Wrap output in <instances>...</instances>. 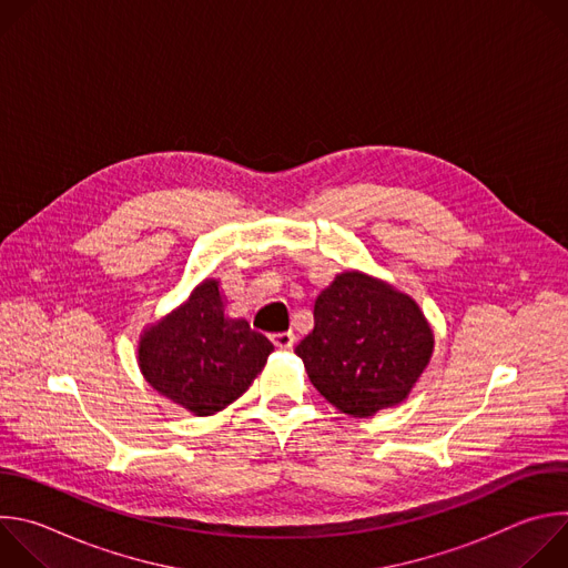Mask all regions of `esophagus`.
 <instances>
[{
    "instance_id": "obj_1",
    "label": "esophagus",
    "mask_w": 568,
    "mask_h": 568,
    "mask_svg": "<svg viewBox=\"0 0 568 568\" xmlns=\"http://www.w3.org/2000/svg\"><path fill=\"white\" fill-rule=\"evenodd\" d=\"M272 342L276 348H292L296 337H294V333H276V335H272Z\"/></svg>"
}]
</instances>
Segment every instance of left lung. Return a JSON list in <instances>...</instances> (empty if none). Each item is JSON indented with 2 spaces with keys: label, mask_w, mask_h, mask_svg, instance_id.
Returning a JSON list of instances; mask_svg holds the SVG:
<instances>
[{
  "label": "left lung",
  "mask_w": 568,
  "mask_h": 568,
  "mask_svg": "<svg viewBox=\"0 0 568 568\" xmlns=\"http://www.w3.org/2000/svg\"><path fill=\"white\" fill-rule=\"evenodd\" d=\"M420 305L395 285L348 270L314 301V328L296 346L314 388L353 418L409 397L434 355Z\"/></svg>",
  "instance_id": "8db88e82"
}]
</instances>
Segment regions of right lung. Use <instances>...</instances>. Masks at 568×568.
I'll list each match as a JSON object with an SVG mask.
<instances>
[{"label": "right lung", "instance_id": "add662e5", "mask_svg": "<svg viewBox=\"0 0 568 568\" xmlns=\"http://www.w3.org/2000/svg\"><path fill=\"white\" fill-rule=\"evenodd\" d=\"M224 307L220 281L204 278L182 305L145 326L136 346L145 382L197 418L235 402L274 351L247 318H231Z\"/></svg>", "mask_w": 568, "mask_h": 568}]
</instances>
